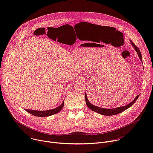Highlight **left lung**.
<instances>
[{"mask_svg":"<svg viewBox=\"0 0 153 153\" xmlns=\"http://www.w3.org/2000/svg\"><path fill=\"white\" fill-rule=\"evenodd\" d=\"M130 42H131V45H133V47H134V48L136 50V51L137 52V53L138 54V56L139 57L140 60L142 62V57L140 50L137 47V46L134 44V43L131 40H130ZM139 96V95L135 97V99L131 102H130L129 104H128V105H126L125 106H120V107H117V108H111V109H108V108L107 109V108H100V107H99V106H95V105L91 104L90 102V101L88 100V98H87V96H86V92H85V101H86V105L88 106V107L90 109V110H91L92 111H95V112H96V113H97L99 114H100L102 115H103V116H113V115H116V114H117L119 113H122V111L126 110V109L129 108L130 106H131L134 103V102L137 100V99H138Z\"/></svg>","mask_w":153,"mask_h":153,"instance_id":"8db88e82","label":"left lung"}]
</instances>
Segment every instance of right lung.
<instances>
[{
    "mask_svg": "<svg viewBox=\"0 0 153 153\" xmlns=\"http://www.w3.org/2000/svg\"><path fill=\"white\" fill-rule=\"evenodd\" d=\"M63 102L58 107H57L56 108H54V109H52V110H50L37 111V110H27V109H26V110H25L26 111H27L28 113L31 114L32 115L34 116H37V117H48V116L57 114V113L60 112V110L62 109V108L63 107V105H64Z\"/></svg>",
    "mask_w": 153,
    "mask_h": 153,
    "instance_id": "obj_1",
    "label": "right lung"
}]
</instances>
